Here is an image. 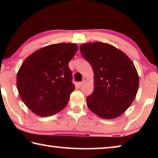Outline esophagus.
I'll list each match as a JSON object with an SVG mask.
<instances>
[{"instance_id":"obj_1","label":"esophagus","mask_w":158,"mask_h":158,"mask_svg":"<svg viewBox=\"0 0 158 158\" xmlns=\"http://www.w3.org/2000/svg\"><path fill=\"white\" fill-rule=\"evenodd\" d=\"M84 84V81H81V82H79V84H78V85H79V86H81V85Z\"/></svg>"}]
</instances>
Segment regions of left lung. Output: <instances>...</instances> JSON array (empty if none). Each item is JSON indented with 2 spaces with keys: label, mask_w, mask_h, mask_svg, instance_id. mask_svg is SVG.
Wrapping results in <instances>:
<instances>
[{
  "label": "left lung",
  "mask_w": 158,
  "mask_h": 158,
  "mask_svg": "<svg viewBox=\"0 0 158 158\" xmlns=\"http://www.w3.org/2000/svg\"><path fill=\"white\" fill-rule=\"evenodd\" d=\"M94 73V90L88 107L99 117L113 119L122 115L135 100L139 78L130 58L116 47L100 42L80 46Z\"/></svg>",
  "instance_id": "1"
}]
</instances>
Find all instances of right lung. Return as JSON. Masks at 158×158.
<instances>
[{
    "label": "right lung",
    "mask_w": 158,
    "mask_h": 158,
    "mask_svg": "<svg viewBox=\"0 0 158 158\" xmlns=\"http://www.w3.org/2000/svg\"><path fill=\"white\" fill-rule=\"evenodd\" d=\"M78 46L53 44L31 54L21 64L17 87L27 107L40 116H49L65 107L75 86L68 63Z\"/></svg>",
    "instance_id": "add662e5"
}]
</instances>
